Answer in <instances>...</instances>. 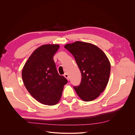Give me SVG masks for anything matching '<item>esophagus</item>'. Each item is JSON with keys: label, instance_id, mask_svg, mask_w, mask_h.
Returning <instances> with one entry per match:
<instances>
[{"label": "esophagus", "instance_id": "1", "mask_svg": "<svg viewBox=\"0 0 135 135\" xmlns=\"http://www.w3.org/2000/svg\"><path fill=\"white\" fill-rule=\"evenodd\" d=\"M64 76H65V78H66L68 80H69V75L67 74V73H65V74H64Z\"/></svg>", "mask_w": 135, "mask_h": 135}]
</instances>
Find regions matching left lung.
Listing matches in <instances>:
<instances>
[{
  "mask_svg": "<svg viewBox=\"0 0 135 135\" xmlns=\"http://www.w3.org/2000/svg\"><path fill=\"white\" fill-rule=\"evenodd\" d=\"M64 47L74 57L81 74L79 85L74 87L84 101H93L103 92L108 83L110 63L101 49L91 43L76 41Z\"/></svg>",
  "mask_w": 135,
  "mask_h": 135,
  "instance_id": "obj_1",
  "label": "left lung"
}]
</instances>
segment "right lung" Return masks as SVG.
Instances as JSON below:
<instances>
[{"label":"right lung","mask_w":135,"mask_h":135,"mask_svg":"<svg viewBox=\"0 0 135 135\" xmlns=\"http://www.w3.org/2000/svg\"><path fill=\"white\" fill-rule=\"evenodd\" d=\"M59 44H44L32 52L22 71L24 85L39 103L55 105L59 103L64 85L68 82L57 71L54 56Z\"/></svg>","instance_id":"right-lung-1"}]
</instances>
